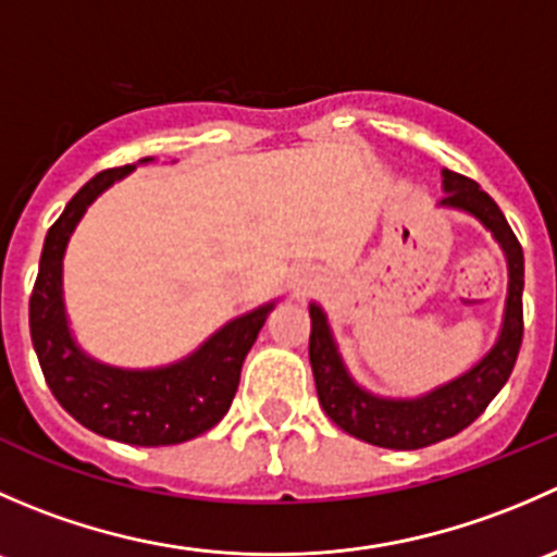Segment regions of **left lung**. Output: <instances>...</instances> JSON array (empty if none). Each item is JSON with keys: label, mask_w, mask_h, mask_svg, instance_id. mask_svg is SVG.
Segmentation results:
<instances>
[{"label": "left lung", "mask_w": 557, "mask_h": 557, "mask_svg": "<svg viewBox=\"0 0 557 557\" xmlns=\"http://www.w3.org/2000/svg\"><path fill=\"white\" fill-rule=\"evenodd\" d=\"M440 207L469 212L502 245L509 285L498 339L460 377L418 398H385L361 387L347 372L325 312L310 305V363L323 412L356 440L387 450H420L474 423L512 374L522 342V247L496 201L463 174L442 170Z\"/></svg>", "instance_id": "left-lung-1"}]
</instances>
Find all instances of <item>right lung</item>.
<instances>
[{"label":"right lung","mask_w":557,"mask_h":557,"mask_svg":"<svg viewBox=\"0 0 557 557\" xmlns=\"http://www.w3.org/2000/svg\"><path fill=\"white\" fill-rule=\"evenodd\" d=\"M132 170L134 164L117 166L88 180L48 228L29 299L32 342L45 383L77 423L126 445H180L210 431L228 412L245 356L274 301L228 320L199 350L170 367L121 369L88 356L72 336L64 310V250L88 205Z\"/></svg>","instance_id":"right-lung-1"}]
</instances>
